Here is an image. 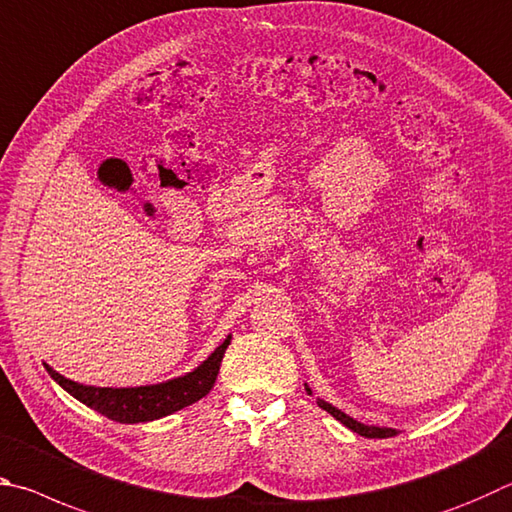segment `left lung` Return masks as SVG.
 <instances>
[{
	"label": "left lung",
	"mask_w": 512,
	"mask_h": 512,
	"mask_svg": "<svg viewBox=\"0 0 512 512\" xmlns=\"http://www.w3.org/2000/svg\"><path fill=\"white\" fill-rule=\"evenodd\" d=\"M306 391L310 393V389L306 387ZM317 405L321 407V409H326L330 416H335L339 423L342 425H346L348 429H353L355 434H360V436H366V438H389V436H396L398 432L396 429H389V427H369V425H362V423H357V420H353L351 416H346L344 411H339L337 407H333V405H328L326 400H317Z\"/></svg>",
	"instance_id": "1"
}]
</instances>
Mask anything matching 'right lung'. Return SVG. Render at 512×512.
<instances>
[{"label":"right lung","mask_w":512,"mask_h":512,"mask_svg":"<svg viewBox=\"0 0 512 512\" xmlns=\"http://www.w3.org/2000/svg\"><path fill=\"white\" fill-rule=\"evenodd\" d=\"M231 337L215 348L206 360L197 366L193 373H186L182 378L152 384V387H134V389H110V387H87L74 380H67L65 375L53 371L47 366V371L62 389L71 393L76 400L83 402L89 409L107 416L116 423H148V420L164 418L168 414L193 405L206 393L213 389L215 378H218L222 355L227 351Z\"/></svg>","instance_id":"obj_1"}]
</instances>
